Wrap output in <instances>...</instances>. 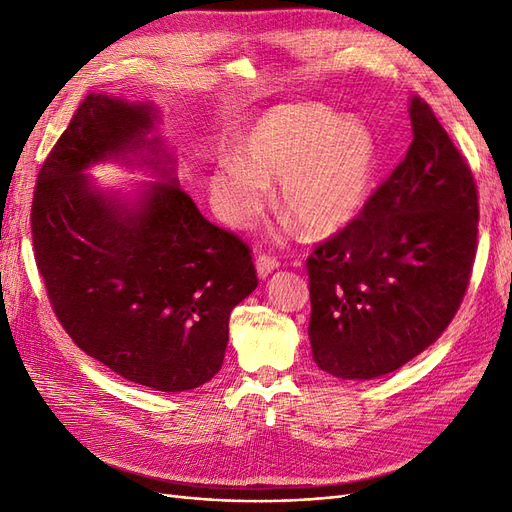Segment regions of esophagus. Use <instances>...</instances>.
I'll return each mask as SVG.
<instances>
[{"label": "esophagus", "mask_w": 512, "mask_h": 512, "mask_svg": "<svg viewBox=\"0 0 512 512\" xmlns=\"http://www.w3.org/2000/svg\"><path fill=\"white\" fill-rule=\"evenodd\" d=\"M277 267H280V262H277L273 256H267V254H260L256 256V271H258V277H269Z\"/></svg>", "instance_id": "1"}]
</instances>
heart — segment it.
<instances>
[{"label": "heart", "mask_w": 512, "mask_h": 512, "mask_svg": "<svg viewBox=\"0 0 512 512\" xmlns=\"http://www.w3.org/2000/svg\"><path fill=\"white\" fill-rule=\"evenodd\" d=\"M378 151L374 134L320 104L275 106L237 145V158L218 162L209 196L220 220L247 228L280 181V207L316 237L348 226L371 190Z\"/></svg>", "instance_id": "obj_1"}]
</instances>
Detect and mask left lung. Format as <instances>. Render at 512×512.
<instances>
[{
	"mask_svg": "<svg viewBox=\"0 0 512 512\" xmlns=\"http://www.w3.org/2000/svg\"><path fill=\"white\" fill-rule=\"evenodd\" d=\"M412 143L354 218L307 258L309 344L342 380H374L429 348L468 290L478 237L472 170L429 104Z\"/></svg>",
	"mask_w": 512,
	"mask_h": 512,
	"instance_id": "8db88e82",
	"label": "left lung"
}]
</instances>
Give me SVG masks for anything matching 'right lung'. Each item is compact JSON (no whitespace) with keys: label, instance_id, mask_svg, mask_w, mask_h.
I'll return each instance as SVG.
<instances>
[{"label":"right lung","instance_id":"right-lung-1","mask_svg":"<svg viewBox=\"0 0 512 512\" xmlns=\"http://www.w3.org/2000/svg\"><path fill=\"white\" fill-rule=\"evenodd\" d=\"M151 102L89 94L44 160L32 203L38 271L61 327L117 376L162 393L209 382L228 318L258 286L252 250L179 188ZM115 159L162 182L132 201L84 173Z\"/></svg>","mask_w":512,"mask_h":512}]
</instances>
